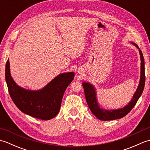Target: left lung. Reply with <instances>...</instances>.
Listing matches in <instances>:
<instances>
[{"mask_svg":"<svg viewBox=\"0 0 150 150\" xmlns=\"http://www.w3.org/2000/svg\"><path fill=\"white\" fill-rule=\"evenodd\" d=\"M133 44L137 47L139 50L140 55H141V79H140L139 85L137 88L136 92L133 95V98L131 102L128 103V104L124 107L123 108L119 110H103L99 107V105L98 104L97 98H96V93H95V89L91 84L88 82H83L82 86L84 88V94L86 100L88 107L90 108L91 111L95 117H97V119L101 120H115L118 119H120L124 116H126L130 111H131L133 107L135 106L137 102L139 100V97L142 95L143 90L144 88L145 84V70H144V59L143 57L142 53L141 50L139 49L138 46L136 44L133 43Z\"/></svg>","mask_w":150,"mask_h":150,"instance_id":"8db88e82","label":"left lung"}]
</instances>
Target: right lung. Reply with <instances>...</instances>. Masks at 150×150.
I'll return each instance as SVG.
<instances>
[{
  "instance_id": "add662e5",
  "label": "right lung",
  "mask_w": 150,
  "mask_h": 150,
  "mask_svg": "<svg viewBox=\"0 0 150 150\" xmlns=\"http://www.w3.org/2000/svg\"><path fill=\"white\" fill-rule=\"evenodd\" d=\"M74 76L73 72L62 73L42 90H26L19 87L12 79L9 59L6 64V81L12 100L22 112L44 120L52 119L58 114L64 93Z\"/></svg>"
}]
</instances>
